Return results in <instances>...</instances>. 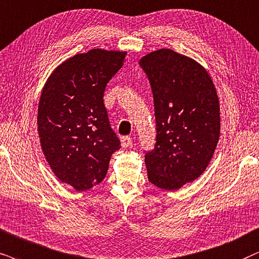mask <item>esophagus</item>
Masks as SVG:
<instances>
[{
  "instance_id": "esophagus-1",
  "label": "esophagus",
  "mask_w": 259,
  "mask_h": 259,
  "mask_svg": "<svg viewBox=\"0 0 259 259\" xmlns=\"http://www.w3.org/2000/svg\"><path fill=\"white\" fill-rule=\"evenodd\" d=\"M132 143H133V141H132V139H130L129 136H123V137H120V145H122L123 148H125V147L132 146Z\"/></svg>"
}]
</instances>
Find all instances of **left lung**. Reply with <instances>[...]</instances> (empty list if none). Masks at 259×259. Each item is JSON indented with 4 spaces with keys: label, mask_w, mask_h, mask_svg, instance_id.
Here are the masks:
<instances>
[{
    "label": "left lung",
    "mask_w": 259,
    "mask_h": 259,
    "mask_svg": "<svg viewBox=\"0 0 259 259\" xmlns=\"http://www.w3.org/2000/svg\"><path fill=\"white\" fill-rule=\"evenodd\" d=\"M154 97L156 143L146 154L148 181L178 190L196 181L220 139V103L203 65L185 55L159 49L140 60Z\"/></svg>",
    "instance_id": "left-lung-1"
}]
</instances>
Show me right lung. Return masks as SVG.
Wrapping results in <instances>:
<instances>
[{
    "instance_id": "obj_1",
    "label": "right lung",
    "mask_w": 259,
    "mask_h": 259,
    "mask_svg": "<svg viewBox=\"0 0 259 259\" xmlns=\"http://www.w3.org/2000/svg\"><path fill=\"white\" fill-rule=\"evenodd\" d=\"M126 51L92 49L62 62L42 87L38 135L58 181L86 191L105 178L120 141L111 129L104 92Z\"/></svg>"
}]
</instances>
